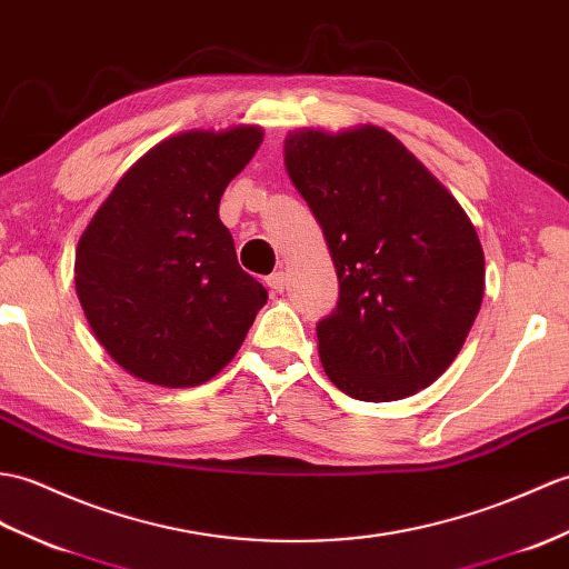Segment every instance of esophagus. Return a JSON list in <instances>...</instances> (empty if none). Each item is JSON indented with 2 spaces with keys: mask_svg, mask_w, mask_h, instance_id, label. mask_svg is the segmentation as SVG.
Returning <instances> with one entry per match:
<instances>
[{
  "mask_svg": "<svg viewBox=\"0 0 569 569\" xmlns=\"http://www.w3.org/2000/svg\"><path fill=\"white\" fill-rule=\"evenodd\" d=\"M267 286L271 288V293H281L283 286H286V273L283 271H276V273L267 276Z\"/></svg>",
  "mask_w": 569,
  "mask_h": 569,
  "instance_id": "34e87169",
  "label": "esophagus"
}]
</instances>
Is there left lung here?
Instances as JSON below:
<instances>
[{
  "label": "left lung",
  "mask_w": 569,
  "mask_h": 569,
  "mask_svg": "<svg viewBox=\"0 0 569 569\" xmlns=\"http://www.w3.org/2000/svg\"><path fill=\"white\" fill-rule=\"evenodd\" d=\"M286 169L332 254L339 300L317 322L325 373L353 400L392 402L453 363L480 312L485 254L470 218L376 126L286 138Z\"/></svg>",
  "instance_id": "obj_1"
}]
</instances>
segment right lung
I'll return each instance as SVG.
<instances>
[{"label": "right lung", "instance_id": "1", "mask_svg": "<svg viewBox=\"0 0 569 569\" xmlns=\"http://www.w3.org/2000/svg\"><path fill=\"white\" fill-rule=\"evenodd\" d=\"M261 128L187 130L142 154L79 237L74 286L91 332L130 376L193 388L232 361L269 293L237 263L220 196Z\"/></svg>", "mask_w": 569, "mask_h": 569}]
</instances>
